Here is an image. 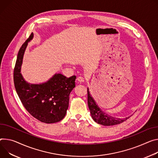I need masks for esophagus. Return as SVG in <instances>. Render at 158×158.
<instances>
[{
	"label": "esophagus",
	"instance_id": "1",
	"mask_svg": "<svg viewBox=\"0 0 158 158\" xmlns=\"http://www.w3.org/2000/svg\"><path fill=\"white\" fill-rule=\"evenodd\" d=\"M77 81H78L79 82H80V83H82V82H84V78H83L82 77H81V76L78 77L77 78Z\"/></svg>",
	"mask_w": 158,
	"mask_h": 158
}]
</instances>
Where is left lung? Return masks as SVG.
Returning <instances> with one entry per match:
<instances>
[{"label": "left lung", "instance_id": "8db88e82", "mask_svg": "<svg viewBox=\"0 0 158 158\" xmlns=\"http://www.w3.org/2000/svg\"><path fill=\"white\" fill-rule=\"evenodd\" d=\"M88 106L91 112V117L93 119L99 124H101L105 126H110L119 124L127 120L128 118L121 119L116 118L108 115L106 113L102 111L98 105L96 104L94 100L90 95L89 89H88Z\"/></svg>", "mask_w": 158, "mask_h": 158}]
</instances>
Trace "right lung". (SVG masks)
<instances>
[{
    "instance_id": "right-lung-1",
    "label": "right lung",
    "mask_w": 158,
    "mask_h": 158,
    "mask_svg": "<svg viewBox=\"0 0 158 158\" xmlns=\"http://www.w3.org/2000/svg\"><path fill=\"white\" fill-rule=\"evenodd\" d=\"M33 37L32 33L19 50L14 69V86L22 104L33 117L46 123H56L65 116L69 94L76 86V77L67 78L57 74L44 84L27 83L20 73L21 66L27 43Z\"/></svg>"
}]
</instances>
